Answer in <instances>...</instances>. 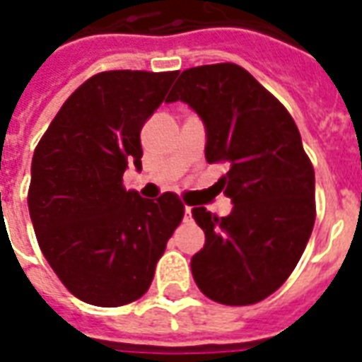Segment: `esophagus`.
Returning a JSON list of instances; mask_svg holds the SVG:
<instances>
[{
    "label": "esophagus",
    "mask_w": 362,
    "mask_h": 362,
    "mask_svg": "<svg viewBox=\"0 0 362 362\" xmlns=\"http://www.w3.org/2000/svg\"><path fill=\"white\" fill-rule=\"evenodd\" d=\"M184 213H186V221L192 219V207H189V205H186V209H184Z\"/></svg>",
    "instance_id": "esophagus-1"
}]
</instances>
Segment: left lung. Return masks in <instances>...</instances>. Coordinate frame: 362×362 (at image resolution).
Returning <instances> with one entry per match:
<instances>
[{"instance_id": "8db88e82", "label": "left lung", "mask_w": 362, "mask_h": 362, "mask_svg": "<svg viewBox=\"0 0 362 362\" xmlns=\"http://www.w3.org/2000/svg\"><path fill=\"white\" fill-rule=\"evenodd\" d=\"M189 104L207 129V163H228L227 217L194 207L205 246L192 258L199 291L228 306L256 304L287 281L316 219L314 166L295 119L244 67H189L166 103Z\"/></svg>"}]
</instances>
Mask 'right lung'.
Wrapping results in <instances>:
<instances>
[{
    "mask_svg": "<svg viewBox=\"0 0 362 362\" xmlns=\"http://www.w3.org/2000/svg\"><path fill=\"white\" fill-rule=\"evenodd\" d=\"M178 71L93 75L59 108L36 145L28 211L44 258L66 288L95 306L141 298L184 217L173 192L157 202L124 188L141 168V127Z\"/></svg>",
    "mask_w": 362,
    "mask_h": 362,
    "instance_id": "right-lung-1",
    "label": "right lung"
}]
</instances>
